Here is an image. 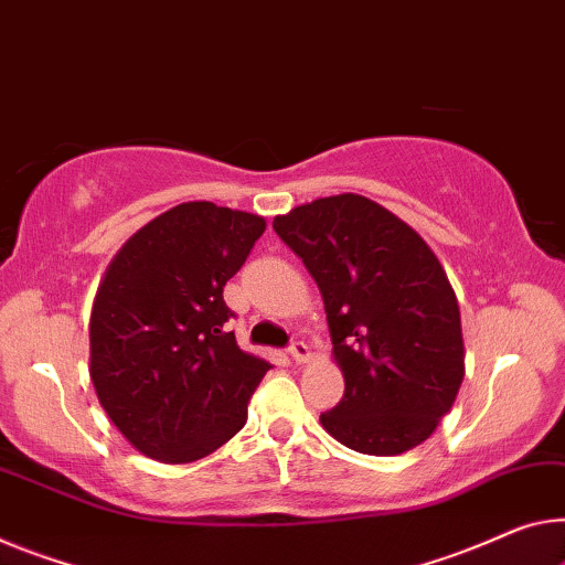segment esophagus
<instances>
[{
	"mask_svg": "<svg viewBox=\"0 0 565 565\" xmlns=\"http://www.w3.org/2000/svg\"><path fill=\"white\" fill-rule=\"evenodd\" d=\"M288 351H290V359L295 363H306L310 359V349H308L306 341H292Z\"/></svg>",
	"mask_w": 565,
	"mask_h": 565,
	"instance_id": "34e87169",
	"label": "esophagus"
}]
</instances>
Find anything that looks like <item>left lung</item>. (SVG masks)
<instances>
[{"label":"left lung","instance_id":"obj_1","mask_svg":"<svg viewBox=\"0 0 565 565\" xmlns=\"http://www.w3.org/2000/svg\"><path fill=\"white\" fill-rule=\"evenodd\" d=\"M331 328L345 392L320 424L349 449L392 457L422 445L465 379L459 306L445 267L409 224L359 194L275 216Z\"/></svg>","mask_w":565,"mask_h":565}]
</instances>
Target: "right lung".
Returning <instances> with one entry per match:
<instances>
[{
    "instance_id": "right-lung-1",
    "label": "right lung",
    "mask_w": 565,
    "mask_h": 565,
    "mask_svg": "<svg viewBox=\"0 0 565 565\" xmlns=\"http://www.w3.org/2000/svg\"><path fill=\"white\" fill-rule=\"evenodd\" d=\"M265 220L212 202L156 216L113 257L90 316V379L118 431L167 465L202 459L247 422L273 366L227 331L224 285Z\"/></svg>"
}]
</instances>
